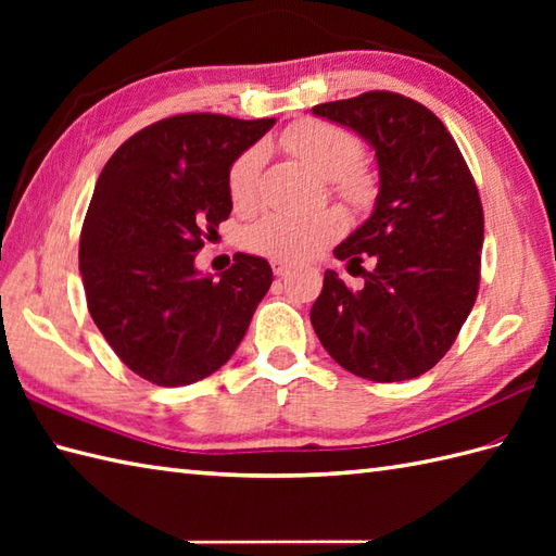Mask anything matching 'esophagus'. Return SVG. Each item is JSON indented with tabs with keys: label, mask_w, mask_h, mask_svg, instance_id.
Instances as JSON below:
<instances>
[{
	"label": "esophagus",
	"mask_w": 556,
	"mask_h": 556,
	"mask_svg": "<svg viewBox=\"0 0 556 556\" xmlns=\"http://www.w3.org/2000/svg\"><path fill=\"white\" fill-rule=\"evenodd\" d=\"M289 269H291V263H285V260H271V271H275L277 277L287 275Z\"/></svg>",
	"instance_id": "obj_1"
}]
</instances>
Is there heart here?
I'll list each match as a JSON object with an SVG mask.
<instances>
[{"instance_id":"1","label":"heart","mask_w":556,"mask_h":556,"mask_svg":"<svg viewBox=\"0 0 556 556\" xmlns=\"http://www.w3.org/2000/svg\"><path fill=\"white\" fill-rule=\"evenodd\" d=\"M279 143L291 155L308 164L332 184L334 193L353 207H368L377 186L372 174L363 167L361 140L346 128L323 119H301L285 128ZM265 148L255 143L245 148L231 162L227 174L229 198L236 210L248 212L260 203V181H263ZM346 231V217L337 207H325L308 215L291 212H269L245 229L243 243L248 251L267 255L285 263H301L320 255Z\"/></svg>"}]
</instances>
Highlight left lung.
<instances>
[{"instance_id": "obj_1", "label": "left lung", "mask_w": 556, "mask_h": 556, "mask_svg": "<svg viewBox=\"0 0 556 556\" xmlns=\"http://www.w3.org/2000/svg\"><path fill=\"white\" fill-rule=\"evenodd\" d=\"M313 114L349 126L375 150L380 193L370 219L334 248L361 265L351 291L325 271L311 308L317 339L341 368L372 382H404L452 349L480 287L485 217L456 140L425 104L389 90L325 102Z\"/></svg>"}]
</instances>
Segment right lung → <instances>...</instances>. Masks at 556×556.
Wrapping results in <instances>:
<instances>
[{
    "mask_svg": "<svg viewBox=\"0 0 556 556\" xmlns=\"http://www.w3.org/2000/svg\"><path fill=\"white\" fill-rule=\"evenodd\" d=\"M271 124L176 114L104 164L80 231V277L102 337L152 384H193L219 370L271 285L265 257L236 253L219 279L193 265L231 212V162Z\"/></svg>",
    "mask_w": 556,
    "mask_h": 556,
    "instance_id": "add662e5",
    "label": "right lung"
}]
</instances>
